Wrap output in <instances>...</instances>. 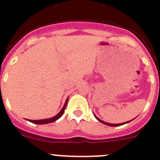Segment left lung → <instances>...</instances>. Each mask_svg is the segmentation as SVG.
I'll return each instance as SVG.
<instances>
[{
    "label": "left lung",
    "instance_id": "left-lung-1",
    "mask_svg": "<svg viewBox=\"0 0 160 160\" xmlns=\"http://www.w3.org/2000/svg\"><path fill=\"white\" fill-rule=\"evenodd\" d=\"M95 117L96 118V119H98V120H99V121L100 122H101L102 123H103V124H106V125H108V126H112V127H118V126H121V125H123V124H125V123H129V122L130 121H132V120H130V121H128V122H125V123H116V124H113V123H106V122H104V121H103V120H101V119H99V118L98 117H96V116H95Z\"/></svg>",
    "mask_w": 160,
    "mask_h": 160
}]
</instances>
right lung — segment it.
Here are the masks:
<instances>
[{"label":"right lung","mask_w":160,"mask_h":160,"mask_svg":"<svg viewBox=\"0 0 160 160\" xmlns=\"http://www.w3.org/2000/svg\"><path fill=\"white\" fill-rule=\"evenodd\" d=\"M68 100V99H67V100H66L64 107H63V108L61 109V111L59 112L57 116H53V117H52V118H49V119H40V120H31V119H29V121L32 122V123H37V124H45V123H53V122H55L56 120H57L58 119H60V118L62 116V115L64 114V110H65V108H66V106H67Z\"/></svg>","instance_id":"add662e5"}]
</instances>
